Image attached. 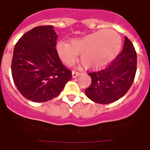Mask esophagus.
Wrapping results in <instances>:
<instances>
[{
	"label": "esophagus",
	"mask_w": 150,
	"mask_h": 150,
	"mask_svg": "<svg viewBox=\"0 0 150 150\" xmlns=\"http://www.w3.org/2000/svg\"><path fill=\"white\" fill-rule=\"evenodd\" d=\"M79 75H80V73H79V72H77V71H73L72 72V76H73V78H76V76H79Z\"/></svg>",
	"instance_id": "1"
}]
</instances>
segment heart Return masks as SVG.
Instances as JSON below:
<instances>
[{"label":"heart","mask_w":150,"mask_h":150,"mask_svg":"<svg viewBox=\"0 0 150 150\" xmlns=\"http://www.w3.org/2000/svg\"><path fill=\"white\" fill-rule=\"evenodd\" d=\"M120 36L113 30L95 31L83 38H74L71 43L59 41L56 52L61 60L71 64L80 55V62L86 69H98L110 63L121 48Z\"/></svg>","instance_id":"heart-1"}]
</instances>
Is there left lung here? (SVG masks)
I'll return each instance as SVG.
<instances>
[{
  "label": "left lung",
  "instance_id": "8db88e82",
  "mask_svg": "<svg viewBox=\"0 0 150 150\" xmlns=\"http://www.w3.org/2000/svg\"><path fill=\"white\" fill-rule=\"evenodd\" d=\"M137 71V53L127 37L122 52L105 69L89 73L90 86L85 93L98 104H110L121 98L132 86Z\"/></svg>",
  "mask_w": 150,
  "mask_h": 150
}]
</instances>
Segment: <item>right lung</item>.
Segmentation results:
<instances>
[{"instance_id": "right-lung-1", "label": "right lung", "mask_w": 150, "mask_h": 150, "mask_svg": "<svg viewBox=\"0 0 150 150\" xmlns=\"http://www.w3.org/2000/svg\"><path fill=\"white\" fill-rule=\"evenodd\" d=\"M57 38L52 25L38 26L24 34L14 47L12 76L16 88L28 100H52L72 77L57 53Z\"/></svg>"}]
</instances>
